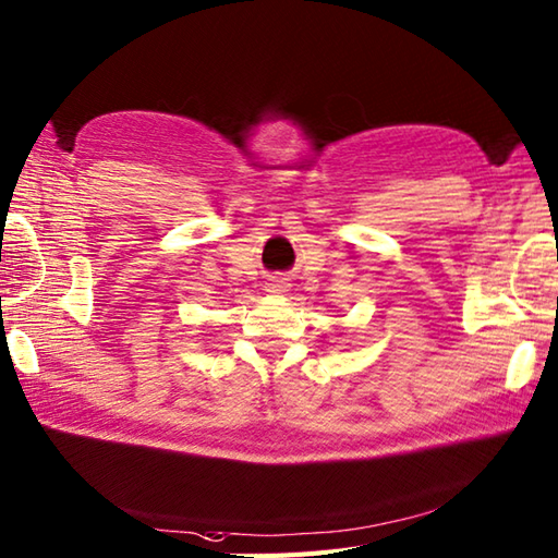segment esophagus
Returning a JSON list of instances; mask_svg holds the SVG:
<instances>
[{
	"label": "esophagus",
	"instance_id": "esophagus-1",
	"mask_svg": "<svg viewBox=\"0 0 558 558\" xmlns=\"http://www.w3.org/2000/svg\"><path fill=\"white\" fill-rule=\"evenodd\" d=\"M287 289H289V279L281 277V275L269 277V283H265V291L267 293H283Z\"/></svg>",
	"mask_w": 558,
	"mask_h": 558
}]
</instances>
